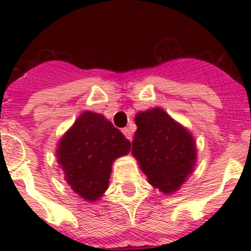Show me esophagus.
<instances>
[{
    "label": "esophagus",
    "instance_id": "34e87169",
    "mask_svg": "<svg viewBox=\"0 0 251 251\" xmlns=\"http://www.w3.org/2000/svg\"><path fill=\"white\" fill-rule=\"evenodd\" d=\"M122 132H123V134L126 136V138H128L130 142H132V132L129 130V128H124Z\"/></svg>",
    "mask_w": 251,
    "mask_h": 251
}]
</instances>
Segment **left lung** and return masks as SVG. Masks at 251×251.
I'll list each match as a JSON object with an SVG mask.
<instances>
[{
	"instance_id": "obj_1",
	"label": "left lung",
	"mask_w": 251,
	"mask_h": 251,
	"mask_svg": "<svg viewBox=\"0 0 251 251\" xmlns=\"http://www.w3.org/2000/svg\"><path fill=\"white\" fill-rule=\"evenodd\" d=\"M132 153L148 182L165 194L176 191L196 162L192 136L159 108L136 115Z\"/></svg>"
}]
</instances>
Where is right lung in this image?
<instances>
[{
  "mask_svg": "<svg viewBox=\"0 0 251 251\" xmlns=\"http://www.w3.org/2000/svg\"><path fill=\"white\" fill-rule=\"evenodd\" d=\"M130 142L98 113L84 112L57 146L66 182L86 201H95L109 183L112 163L127 154Z\"/></svg>",
  "mask_w": 251,
  "mask_h": 251,
  "instance_id": "obj_1",
  "label": "right lung"
}]
</instances>
